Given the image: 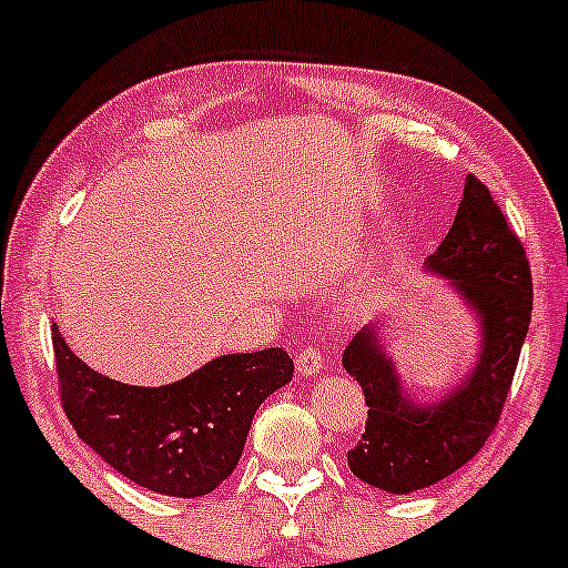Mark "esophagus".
Wrapping results in <instances>:
<instances>
[{
    "label": "esophagus",
    "mask_w": 568,
    "mask_h": 568,
    "mask_svg": "<svg viewBox=\"0 0 568 568\" xmlns=\"http://www.w3.org/2000/svg\"><path fill=\"white\" fill-rule=\"evenodd\" d=\"M323 366H326V355H323L321 347H302V351H298L296 369L302 372V375L315 377Z\"/></svg>",
    "instance_id": "obj_1"
}]
</instances>
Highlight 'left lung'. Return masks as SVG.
<instances>
[{"mask_svg":"<svg viewBox=\"0 0 568 568\" xmlns=\"http://www.w3.org/2000/svg\"><path fill=\"white\" fill-rule=\"evenodd\" d=\"M477 310L483 351L469 379L434 407L402 394L377 326L353 336L342 364L366 396V428L347 450L351 471L388 494H413L450 477L479 453L501 417L534 307L531 270L520 236L475 174L442 245L426 261Z\"/></svg>","mask_w":568,"mask_h":568,"instance_id":"1","label":"left lung"}]
</instances>
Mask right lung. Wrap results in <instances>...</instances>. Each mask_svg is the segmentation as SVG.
Instances as JSON below:
<instances>
[{
    "instance_id": "1",
    "label": "right lung",
    "mask_w": 568,
    "mask_h": 568,
    "mask_svg": "<svg viewBox=\"0 0 568 568\" xmlns=\"http://www.w3.org/2000/svg\"><path fill=\"white\" fill-rule=\"evenodd\" d=\"M61 407L85 445L142 488L207 496L234 471L258 404L294 377L283 347L221 355L193 375L136 388L93 372L53 326Z\"/></svg>"
}]
</instances>
